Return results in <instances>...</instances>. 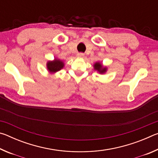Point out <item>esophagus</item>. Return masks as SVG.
<instances>
[{"label": "esophagus", "instance_id": "esophagus-1", "mask_svg": "<svg viewBox=\"0 0 158 158\" xmlns=\"http://www.w3.org/2000/svg\"><path fill=\"white\" fill-rule=\"evenodd\" d=\"M77 56L78 57H80V58H81V57H84V53H77Z\"/></svg>", "mask_w": 158, "mask_h": 158}]
</instances>
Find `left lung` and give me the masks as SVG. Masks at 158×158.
Listing matches in <instances>:
<instances>
[{"label":"left lung","mask_w":158,"mask_h":158,"mask_svg":"<svg viewBox=\"0 0 158 158\" xmlns=\"http://www.w3.org/2000/svg\"><path fill=\"white\" fill-rule=\"evenodd\" d=\"M94 68L95 69H97L98 71L100 72V73H104L106 72V68H102V65L100 63H97L95 64L94 65Z\"/></svg>","instance_id":"8db88e82"}]
</instances>
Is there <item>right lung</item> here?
Masks as SVG:
<instances>
[{"label": "right lung", "mask_w": 158, "mask_h": 158, "mask_svg": "<svg viewBox=\"0 0 158 158\" xmlns=\"http://www.w3.org/2000/svg\"><path fill=\"white\" fill-rule=\"evenodd\" d=\"M64 64L60 60L55 59L53 61H49L47 63V68L50 73H56L62 69Z\"/></svg>", "instance_id": "add662e5"}]
</instances>
